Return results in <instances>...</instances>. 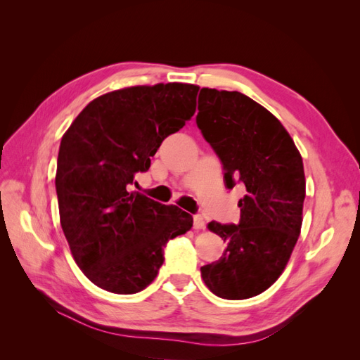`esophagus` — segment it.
I'll use <instances>...</instances> for the list:
<instances>
[{"label":"esophagus","instance_id":"34e87169","mask_svg":"<svg viewBox=\"0 0 360 360\" xmlns=\"http://www.w3.org/2000/svg\"><path fill=\"white\" fill-rule=\"evenodd\" d=\"M204 226H205V224H204L202 216L195 214L193 216V228H195V230H204Z\"/></svg>","mask_w":360,"mask_h":360}]
</instances>
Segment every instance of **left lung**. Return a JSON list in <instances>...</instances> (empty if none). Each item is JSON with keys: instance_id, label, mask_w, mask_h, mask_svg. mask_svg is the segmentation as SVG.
<instances>
[{"instance_id": "left-lung-1", "label": "left lung", "mask_w": 360, "mask_h": 360, "mask_svg": "<svg viewBox=\"0 0 360 360\" xmlns=\"http://www.w3.org/2000/svg\"><path fill=\"white\" fill-rule=\"evenodd\" d=\"M197 126L222 162L226 188L246 189L238 224H209L226 248L201 276L217 297L258 296L285 269L300 234L302 156L279 120L238 91L201 89Z\"/></svg>"}]
</instances>
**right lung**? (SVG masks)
I'll list each match as a JSON object with an SVG mask.
<instances>
[{"mask_svg": "<svg viewBox=\"0 0 360 360\" xmlns=\"http://www.w3.org/2000/svg\"><path fill=\"white\" fill-rule=\"evenodd\" d=\"M200 86H130L97 97L64 134L56 189L60 222L76 264L115 294L143 291L158 276L163 249L191 230L176 205L129 192L162 141L193 115Z\"/></svg>", "mask_w": 360, "mask_h": 360, "instance_id": "1", "label": "right lung"}]
</instances>
